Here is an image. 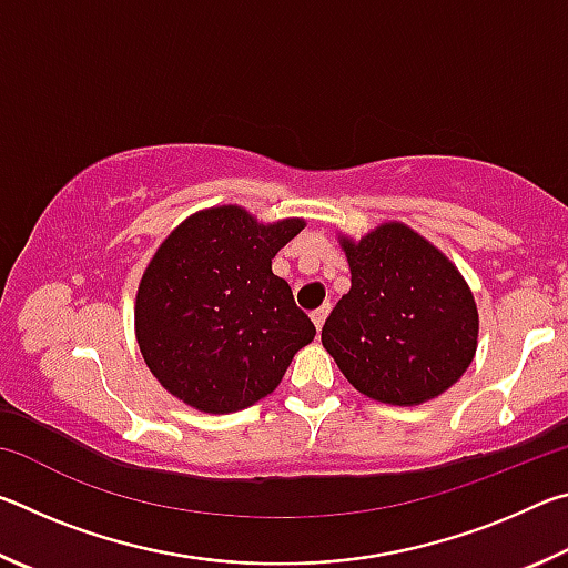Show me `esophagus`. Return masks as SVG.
<instances>
[{
  "label": "esophagus",
  "mask_w": 568,
  "mask_h": 568,
  "mask_svg": "<svg viewBox=\"0 0 568 568\" xmlns=\"http://www.w3.org/2000/svg\"><path fill=\"white\" fill-rule=\"evenodd\" d=\"M328 313H331V305H323L321 311H315L311 318H313V325H315V331H323V323H325V318H328Z\"/></svg>",
  "instance_id": "obj_1"
}]
</instances>
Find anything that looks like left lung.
<instances>
[{
  "instance_id": "left-lung-1",
  "label": "left lung",
  "mask_w": 568,
  "mask_h": 568,
  "mask_svg": "<svg viewBox=\"0 0 568 568\" xmlns=\"http://www.w3.org/2000/svg\"><path fill=\"white\" fill-rule=\"evenodd\" d=\"M351 291L323 325V348L351 386L390 406H418L464 376L478 311L458 267L403 223L343 237Z\"/></svg>"
}]
</instances>
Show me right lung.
<instances>
[{
    "label": "right lung",
    "mask_w": 568,
    "mask_h": 568,
    "mask_svg": "<svg viewBox=\"0 0 568 568\" xmlns=\"http://www.w3.org/2000/svg\"><path fill=\"white\" fill-rule=\"evenodd\" d=\"M305 227L257 223L220 205L190 215L142 273L134 335L160 386L203 413L253 406L283 381L315 325L273 273L277 250Z\"/></svg>",
    "instance_id": "obj_1"
}]
</instances>
